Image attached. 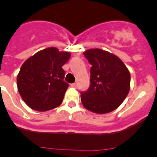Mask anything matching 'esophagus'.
<instances>
[{
    "instance_id": "1",
    "label": "esophagus",
    "mask_w": 157,
    "mask_h": 157,
    "mask_svg": "<svg viewBox=\"0 0 157 157\" xmlns=\"http://www.w3.org/2000/svg\"><path fill=\"white\" fill-rule=\"evenodd\" d=\"M71 86L72 87H74V88H77V87H78V84H77V83H73V84H71Z\"/></svg>"
}]
</instances>
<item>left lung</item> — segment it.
Returning a JSON list of instances; mask_svg holds the SVG:
<instances>
[{
    "label": "left lung",
    "instance_id": "left-lung-1",
    "mask_svg": "<svg viewBox=\"0 0 157 157\" xmlns=\"http://www.w3.org/2000/svg\"><path fill=\"white\" fill-rule=\"evenodd\" d=\"M84 56L92 67L90 87L81 92L83 106L98 114L114 111L130 90L128 69L118 56L100 48L89 49Z\"/></svg>",
    "mask_w": 157,
    "mask_h": 157
}]
</instances>
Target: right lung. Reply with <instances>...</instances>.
<instances>
[{"label": "right lung", "instance_id": "right-lung-1", "mask_svg": "<svg viewBox=\"0 0 157 157\" xmlns=\"http://www.w3.org/2000/svg\"><path fill=\"white\" fill-rule=\"evenodd\" d=\"M71 54L50 47L37 52L22 65L17 87L23 101L30 109L44 112L62 103L68 83L64 82L62 67Z\"/></svg>", "mask_w": 157, "mask_h": 157}]
</instances>
